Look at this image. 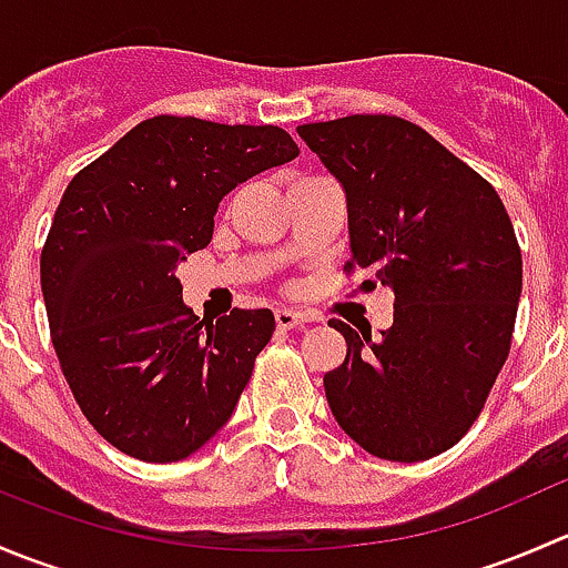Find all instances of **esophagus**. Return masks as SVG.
<instances>
[{"mask_svg":"<svg viewBox=\"0 0 568 568\" xmlns=\"http://www.w3.org/2000/svg\"><path fill=\"white\" fill-rule=\"evenodd\" d=\"M311 316L302 311H291V307H280V311H274V324L280 326V329H296V326H305Z\"/></svg>","mask_w":568,"mask_h":568,"instance_id":"1","label":"esophagus"}]
</instances>
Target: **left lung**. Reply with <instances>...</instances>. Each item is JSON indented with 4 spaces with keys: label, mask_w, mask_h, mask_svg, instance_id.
Segmentation results:
<instances>
[{
    "label": "left lung",
    "mask_w": 568,
    "mask_h": 568,
    "mask_svg": "<svg viewBox=\"0 0 568 568\" xmlns=\"http://www.w3.org/2000/svg\"><path fill=\"white\" fill-rule=\"evenodd\" d=\"M346 192L352 261L395 294L379 337L332 318L346 359L324 374L337 426L368 454L423 462L454 448L508 357L523 252L495 186L395 114L300 125ZM363 283V285H365Z\"/></svg>",
    "instance_id": "obj_1"
}]
</instances>
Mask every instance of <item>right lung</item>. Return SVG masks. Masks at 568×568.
I'll use <instances>...</instances> for the list:
<instances>
[{"label": "right lung", "instance_id": "1", "mask_svg": "<svg viewBox=\"0 0 568 568\" xmlns=\"http://www.w3.org/2000/svg\"><path fill=\"white\" fill-rule=\"evenodd\" d=\"M300 156L277 125L142 120L73 175L40 252L51 343L90 426L142 462H181L227 423L272 311L200 321L178 263L209 247L220 200Z\"/></svg>", "mask_w": 568, "mask_h": 568}]
</instances>
